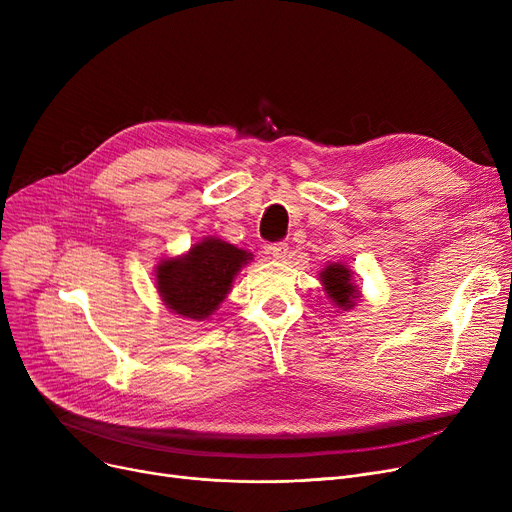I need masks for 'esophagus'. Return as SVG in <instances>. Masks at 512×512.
Returning <instances> with one entry per match:
<instances>
[{
    "label": "esophagus",
    "mask_w": 512,
    "mask_h": 512,
    "mask_svg": "<svg viewBox=\"0 0 512 512\" xmlns=\"http://www.w3.org/2000/svg\"><path fill=\"white\" fill-rule=\"evenodd\" d=\"M288 245L286 242H274V245H270L267 247V255H272L274 259H278V261H284L286 257H288Z\"/></svg>",
    "instance_id": "34e87169"
}]
</instances>
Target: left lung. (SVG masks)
I'll list each match as a JSON object with an SVG mask.
<instances>
[{
  "instance_id": "1",
  "label": "left lung",
  "mask_w": 512,
  "mask_h": 512,
  "mask_svg": "<svg viewBox=\"0 0 512 512\" xmlns=\"http://www.w3.org/2000/svg\"><path fill=\"white\" fill-rule=\"evenodd\" d=\"M321 282H324L328 290V297L342 309H351L359 299V290L353 284V272L346 270L340 263L328 265L326 270L321 272Z\"/></svg>"
}]
</instances>
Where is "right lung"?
Returning <instances> with one entry per match:
<instances>
[{"label": "right lung", "instance_id": "obj_1", "mask_svg": "<svg viewBox=\"0 0 512 512\" xmlns=\"http://www.w3.org/2000/svg\"><path fill=\"white\" fill-rule=\"evenodd\" d=\"M251 253L220 238H205L184 257L161 261L157 290L178 315L205 319L226 299L232 280Z\"/></svg>", "mask_w": 512, "mask_h": 512}]
</instances>
